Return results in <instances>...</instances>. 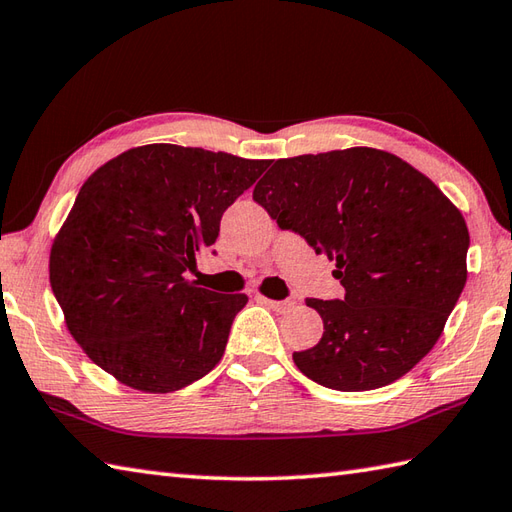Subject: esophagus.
I'll list each match as a JSON object with an SVG mask.
<instances>
[{
  "label": "esophagus",
  "instance_id": "34e87169",
  "mask_svg": "<svg viewBox=\"0 0 512 512\" xmlns=\"http://www.w3.org/2000/svg\"><path fill=\"white\" fill-rule=\"evenodd\" d=\"M266 306L270 308V310H275V312H288L290 308H295V301L292 299H284V301H275V299H262Z\"/></svg>",
  "mask_w": 512,
  "mask_h": 512
}]
</instances>
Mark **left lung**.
Instances as JSON below:
<instances>
[{
    "label": "left lung",
    "mask_w": 512,
    "mask_h": 512,
    "mask_svg": "<svg viewBox=\"0 0 512 512\" xmlns=\"http://www.w3.org/2000/svg\"><path fill=\"white\" fill-rule=\"evenodd\" d=\"M253 200L284 231L336 262L343 299H308L321 341L295 352L314 383L367 391L394 383L431 352L466 284L469 228L409 162L372 147L281 158Z\"/></svg>",
    "instance_id": "8db88e82"
}]
</instances>
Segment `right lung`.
<instances>
[{
	"label": "right lung",
	"instance_id": "right-lung-1",
	"mask_svg": "<svg viewBox=\"0 0 512 512\" xmlns=\"http://www.w3.org/2000/svg\"><path fill=\"white\" fill-rule=\"evenodd\" d=\"M268 160L145 145L85 180L50 250V286L74 341L123 385L169 394L220 363L246 295L187 279L224 211Z\"/></svg>",
	"mask_w": 512,
	"mask_h": 512
}]
</instances>
